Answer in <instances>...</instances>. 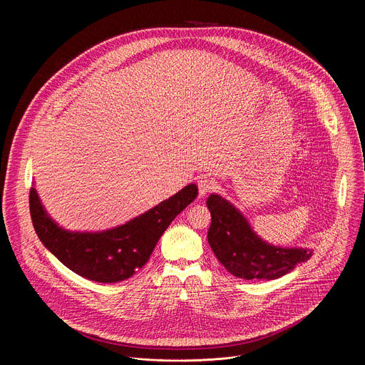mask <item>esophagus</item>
Instances as JSON below:
<instances>
[{"mask_svg": "<svg viewBox=\"0 0 365 365\" xmlns=\"http://www.w3.org/2000/svg\"><path fill=\"white\" fill-rule=\"evenodd\" d=\"M197 189H199L200 196H206L207 193H211L217 189V182L207 176H202L197 180Z\"/></svg>", "mask_w": 365, "mask_h": 365, "instance_id": "esophagus-1", "label": "esophagus"}]
</instances>
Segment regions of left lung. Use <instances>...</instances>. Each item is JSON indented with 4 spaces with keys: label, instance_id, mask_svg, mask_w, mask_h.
<instances>
[{
    "label": "left lung",
    "instance_id": "obj_1",
    "mask_svg": "<svg viewBox=\"0 0 365 365\" xmlns=\"http://www.w3.org/2000/svg\"><path fill=\"white\" fill-rule=\"evenodd\" d=\"M206 205L212 217L207 242L221 264L235 277L279 279L312 255L307 250L280 248L262 241L247 220L220 195H211Z\"/></svg>",
    "mask_w": 365,
    "mask_h": 365
}]
</instances>
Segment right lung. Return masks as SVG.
I'll return each mask as SVG.
<instances>
[{
    "mask_svg": "<svg viewBox=\"0 0 365 365\" xmlns=\"http://www.w3.org/2000/svg\"><path fill=\"white\" fill-rule=\"evenodd\" d=\"M197 196L187 185L133 221L103 232H69L48 218L37 192L30 189V215L44 247L73 273L98 283L130 279L147 262L170 222Z\"/></svg>",
    "mask_w": 365,
    "mask_h": 365,
    "instance_id": "1",
    "label": "right lung"
}]
</instances>
